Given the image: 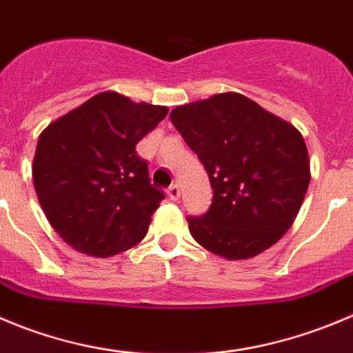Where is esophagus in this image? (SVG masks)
<instances>
[{
	"label": "esophagus",
	"instance_id": "obj_1",
	"mask_svg": "<svg viewBox=\"0 0 353 353\" xmlns=\"http://www.w3.org/2000/svg\"><path fill=\"white\" fill-rule=\"evenodd\" d=\"M168 197H170L171 201H179V197H180V187L176 185V183H173V185H170L168 187Z\"/></svg>",
	"mask_w": 353,
	"mask_h": 353
}]
</instances>
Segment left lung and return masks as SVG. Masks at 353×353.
<instances>
[{"label":"left lung","mask_w":353,"mask_h":353,"mask_svg":"<svg viewBox=\"0 0 353 353\" xmlns=\"http://www.w3.org/2000/svg\"><path fill=\"white\" fill-rule=\"evenodd\" d=\"M170 117L213 189L210 210L187 216L194 239L227 260L253 258L277 243L310 183L301 133L239 93L185 103Z\"/></svg>","instance_id":"obj_1"}]
</instances>
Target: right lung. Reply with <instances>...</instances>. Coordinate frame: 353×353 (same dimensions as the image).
I'll use <instances>...</instances> for the list:
<instances>
[{
  "instance_id": "1",
  "label": "right lung",
  "mask_w": 353,
  "mask_h": 353,
  "mask_svg": "<svg viewBox=\"0 0 353 353\" xmlns=\"http://www.w3.org/2000/svg\"><path fill=\"white\" fill-rule=\"evenodd\" d=\"M163 105L103 92L52 123L38 140L32 180L55 232L107 258L145 237L164 199L137 143L166 117Z\"/></svg>"
}]
</instances>
